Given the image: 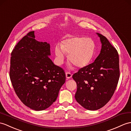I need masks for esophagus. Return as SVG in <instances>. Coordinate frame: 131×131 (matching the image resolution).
Segmentation results:
<instances>
[{"label": "esophagus", "instance_id": "obj_1", "mask_svg": "<svg viewBox=\"0 0 131 131\" xmlns=\"http://www.w3.org/2000/svg\"><path fill=\"white\" fill-rule=\"evenodd\" d=\"M66 77L68 79H70L72 77V74L70 72H66Z\"/></svg>", "mask_w": 131, "mask_h": 131}]
</instances>
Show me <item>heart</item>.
I'll use <instances>...</instances> for the list:
<instances>
[{
	"label": "heart",
	"instance_id": "b5f03b06",
	"mask_svg": "<svg viewBox=\"0 0 131 131\" xmlns=\"http://www.w3.org/2000/svg\"><path fill=\"white\" fill-rule=\"evenodd\" d=\"M95 43L93 39L84 36H74L63 40L54 47L57 62L62 63L65 53L69 54V60L78 68L88 66L93 59L95 51Z\"/></svg>",
	"mask_w": 131,
	"mask_h": 131
}]
</instances>
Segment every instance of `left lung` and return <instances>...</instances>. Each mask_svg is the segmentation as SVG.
<instances>
[{
	"instance_id": "1",
	"label": "left lung",
	"mask_w": 131,
	"mask_h": 131,
	"mask_svg": "<svg viewBox=\"0 0 131 131\" xmlns=\"http://www.w3.org/2000/svg\"><path fill=\"white\" fill-rule=\"evenodd\" d=\"M102 49L94 62L72 75L77 84L75 98L88 110L102 108L110 100L116 89L120 71L119 55L105 36L97 33Z\"/></svg>"
}]
</instances>
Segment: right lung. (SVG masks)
<instances>
[{"label": "right lung", "instance_id": "obj_1", "mask_svg": "<svg viewBox=\"0 0 131 131\" xmlns=\"http://www.w3.org/2000/svg\"><path fill=\"white\" fill-rule=\"evenodd\" d=\"M35 38L34 31L29 32L14 48L9 76L21 102L33 110L42 111L56 101L66 75L48 57L50 44Z\"/></svg>", "mask_w": 131, "mask_h": 131}]
</instances>
